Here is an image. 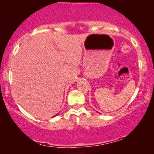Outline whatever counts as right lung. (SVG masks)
I'll return each mask as SVG.
<instances>
[{"label": "right lung", "instance_id": "right-lung-1", "mask_svg": "<svg viewBox=\"0 0 154 154\" xmlns=\"http://www.w3.org/2000/svg\"><path fill=\"white\" fill-rule=\"evenodd\" d=\"M57 115H58V114H57ZM57 115H56V116H57Z\"/></svg>", "mask_w": 154, "mask_h": 154}]
</instances>
